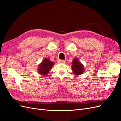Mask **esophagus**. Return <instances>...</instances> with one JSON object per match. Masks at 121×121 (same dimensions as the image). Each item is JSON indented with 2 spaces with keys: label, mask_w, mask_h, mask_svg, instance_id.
<instances>
[{
  "label": "esophagus",
  "mask_w": 121,
  "mask_h": 121,
  "mask_svg": "<svg viewBox=\"0 0 121 121\" xmlns=\"http://www.w3.org/2000/svg\"><path fill=\"white\" fill-rule=\"evenodd\" d=\"M58 63H62V64H64L65 63V60H58Z\"/></svg>",
  "instance_id": "1"
}]
</instances>
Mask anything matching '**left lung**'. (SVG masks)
Masks as SVG:
<instances>
[{
	"label": "left lung",
	"instance_id": "1",
	"mask_svg": "<svg viewBox=\"0 0 121 121\" xmlns=\"http://www.w3.org/2000/svg\"><path fill=\"white\" fill-rule=\"evenodd\" d=\"M72 68L73 72L76 75H80L82 74L84 72L83 66L81 63H80L77 58H75V59L73 60Z\"/></svg>",
	"mask_w": 121,
	"mask_h": 121
}]
</instances>
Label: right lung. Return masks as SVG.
<instances>
[{
    "label": "right lung",
    "instance_id": "1",
    "mask_svg": "<svg viewBox=\"0 0 121 121\" xmlns=\"http://www.w3.org/2000/svg\"><path fill=\"white\" fill-rule=\"evenodd\" d=\"M53 63L50 61L48 58H45L39 65L38 72L42 75L45 76L49 73V69L52 68Z\"/></svg>",
    "mask_w": 121,
    "mask_h": 121
}]
</instances>
